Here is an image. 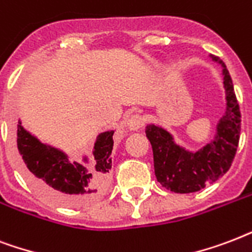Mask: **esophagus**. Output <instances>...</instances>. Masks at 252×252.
<instances>
[{
  "instance_id": "1",
  "label": "esophagus",
  "mask_w": 252,
  "mask_h": 252,
  "mask_svg": "<svg viewBox=\"0 0 252 252\" xmlns=\"http://www.w3.org/2000/svg\"><path fill=\"white\" fill-rule=\"evenodd\" d=\"M144 117L140 114H132L127 118V126L130 130H138V128L143 127L144 125Z\"/></svg>"
}]
</instances>
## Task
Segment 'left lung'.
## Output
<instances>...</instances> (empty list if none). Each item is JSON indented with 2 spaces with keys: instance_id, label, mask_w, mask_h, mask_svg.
<instances>
[{
  "instance_id": "8db88e82",
  "label": "left lung",
  "mask_w": 252,
  "mask_h": 252,
  "mask_svg": "<svg viewBox=\"0 0 252 252\" xmlns=\"http://www.w3.org/2000/svg\"><path fill=\"white\" fill-rule=\"evenodd\" d=\"M217 62V58H213ZM223 67L226 91V113L217 126L214 139L205 147L189 153L173 142L172 135L164 128L148 125L146 128L153 146L154 168L158 181L175 193H192L223 176L237 154L241 135V110L234 92L233 81Z\"/></svg>"
}]
</instances>
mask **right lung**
Listing matches in <instances>:
<instances>
[{"label":"right lung","mask_w":252,"mask_h":252,"mask_svg":"<svg viewBox=\"0 0 252 252\" xmlns=\"http://www.w3.org/2000/svg\"><path fill=\"white\" fill-rule=\"evenodd\" d=\"M113 134H99L94 143L92 165L69 161L56 148L40 143L35 136L17 126V147L21 171L26 181L40 194L58 205L77 208L87 205L108 188L112 168Z\"/></svg>","instance_id":"add662e5"}]
</instances>
